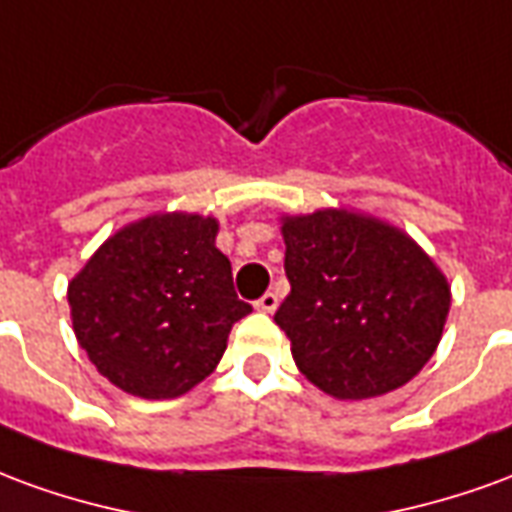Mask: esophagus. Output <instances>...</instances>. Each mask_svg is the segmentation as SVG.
Returning <instances> with one entry per match:
<instances>
[{
  "instance_id": "34e87169",
  "label": "esophagus",
  "mask_w": 512,
  "mask_h": 512,
  "mask_svg": "<svg viewBox=\"0 0 512 512\" xmlns=\"http://www.w3.org/2000/svg\"><path fill=\"white\" fill-rule=\"evenodd\" d=\"M277 304H279L277 293H271V290H268V293H263V296L255 301V307L260 312H274L277 310Z\"/></svg>"
}]
</instances>
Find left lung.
Segmentation results:
<instances>
[{
	"mask_svg": "<svg viewBox=\"0 0 512 512\" xmlns=\"http://www.w3.org/2000/svg\"><path fill=\"white\" fill-rule=\"evenodd\" d=\"M277 321L304 376L340 400L392 392L441 340L450 285L395 227L348 211L288 216Z\"/></svg>",
	"mask_w": 512,
	"mask_h": 512,
	"instance_id": "1",
	"label": "left lung"
}]
</instances>
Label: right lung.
<instances>
[{"instance_id": "add662e5", "label": "right lung", "mask_w": 512, "mask_h": 512, "mask_svg": "<svg viewBox=\"0 0 512 512\" xmlns=\"http://www.w3.org/2000/svg\"><path fill=\"white\" fill-rule=\"evenodd\" d=\"M216 219L147 216L112 235L68 285L76 340L123 392L164 400L219 365L252 307L235 296Z\"/></svg>"}]
</instances>
